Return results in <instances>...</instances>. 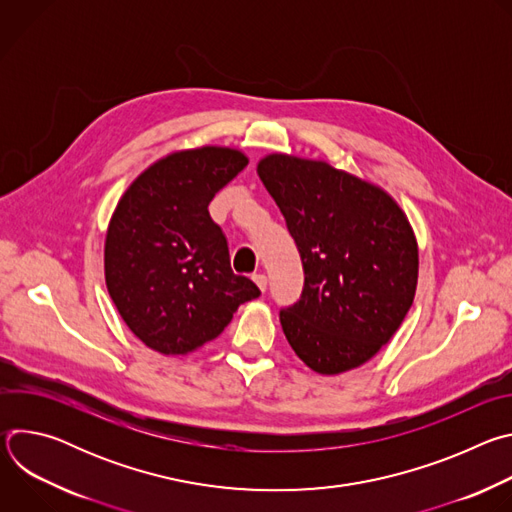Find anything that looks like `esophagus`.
<instances>
[{
	"mask_svg": "<svg viewBox=\"0 0 512 512\" xmlns=\"http://www.w3.org/2000/svg\"><path fill=\"white\" fill-rule=\"evenodd\" d=\"M253 281L257 283V287H259L261 291L267 289V277H265L263 273H255V275H253Z\"/></svg>",
	"mask_w": 512,
	"mask_h": 512,
	"instance_id": "esophagus-1",
	"label": "esophagus"
}]
</instances>
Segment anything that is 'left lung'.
Listing matches in <instances>:
<instances>
[{
    "label": "left lung",
    "mask_w": 512,
    "mask_h": 512,
    "mask_svg": "<svg viewBox=\"0 0 512 512\" xmlns=\"http://www.w3.org/2000/svg\"><path fill=\"white\" fill-rule=\"evenodd\" d=\"M257 172L304 267L300 300L279 310L287 342L316 373L360 367L413 304L417 243L403 210L324 162L275 154Z\"/></svg>",
    "instance_id": "1"
}]
</instances>
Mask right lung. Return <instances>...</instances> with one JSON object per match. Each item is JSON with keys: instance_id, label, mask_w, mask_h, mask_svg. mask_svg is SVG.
I'll list each match as a JSON object with an SVG mask.
<instances>
[{"instance_id": "right-lung-1", "label": "right lung", "mask_w": 512, "mask_h": 512, "mask_svg": "<svg viewBox=\"0 0 512 512\" xmlns=\"http://www.w3.org/2000/svg\"><path fill=\"white\" fill-rule=\"evenodd\" d=\"M247 166L229 148L172 154L119 200L105 241L109 296L129 330L162 354H186L221 334L261 296L231 269L229 243L208 204Z\"/></svg>"}]
</instances>
